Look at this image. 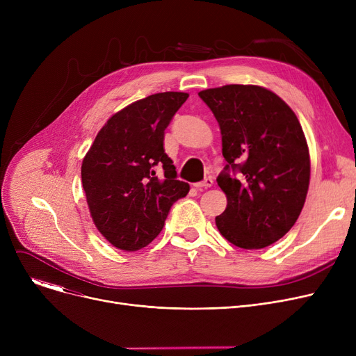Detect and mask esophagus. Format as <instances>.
Returning <instances> with one entry per match:
<instances>
[{
    "instance_id": "esophagus-1",
    "label": "esophagus",
    "mask_w": 356,
    "mask_h": 356,
    "mask_svg": "<svg viewBox=\"0 0 356 356\" xmlns=\"http://www.w3.org/2000/svg\"><path fill=\"white\" fill-rule=\"evenodd\" d=\"M213 184V180L211 179V177H207L204 179L203 181H199V183H195L193 186L196 189H208V188H211V186Z\"/></svg>"
}]
</instances>
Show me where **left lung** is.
I'll use <instances>...</instances> for the list:
<instances>
[{"mask_svg": "<svg viewBox=\"0 0 356 356\" xmlns=\"http://www.w3.org/2000/svg\"><path fill=\"white\" fill-rule=\"evenodd\" d=\"M199 97L219 124L228 163L216 179L228 200L216 227L239 248L268 247L291 229L306 202L310 156L302 125L263 86L225 85Z\"/></svg>", "mask_w": 356, "mask_h": 356, "instance_id": "left-lung-1", "label": "left lung"}]
</instances>
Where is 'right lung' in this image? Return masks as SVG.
I'll list each match as a JSON object with an SVG mask.
<instances>
[{"mask_svg":"<svg viewBox=\"0 0 356 356\" xmlns=\"http://www.w3.org/2000/svg\"><path fill=\"white\" fill-rule=\"evenodd\" d=\"M189 98L161 92L129 104L99 129L82 161V186L93 223L122 251L147 247L163 229L173 203L189 193L164 153V129ZM161 166L165 177L155 176Z\"/></svg>","mask_w":356,"mask_h":356,"instance_id":"1","label":"right lung"}]
</instances>
